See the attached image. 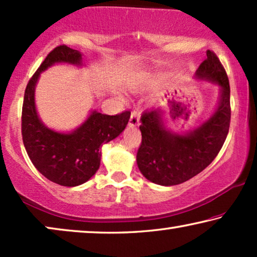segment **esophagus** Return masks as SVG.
Instances as JSON below:
<instances>
[{"label": "esophagus", "instance_id": "1", "mask_svg": "<svg viewBox=\"0 0 257 257\" xmlns=\"http://www.w3.org/2000/svg\"><path fill=\"white\" fill-rule=\"evenodd\" d=\"M139 113L137 111H133L131 113V117H130V121H128V125L130 126H137L139 124Z\"/></svg>", "mask_w": 257, "mask_h": 257}]
</instances>
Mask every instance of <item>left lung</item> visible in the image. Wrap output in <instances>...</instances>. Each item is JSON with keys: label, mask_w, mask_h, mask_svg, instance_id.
<instances>
[{"label": "left lung", "mask_w": 257, "mask_h": 257, "mask_svg": "<svg viewBox=\"0 0 257 257\" xmlns=\"http://www.w3.org/2000/svg\"><path fill=\"white\" fill-rule=\"evenodd\" d=\"M196 70L198 79L220 87L219 104L214 113L192 131L175 133L165 125L164 111L153 107L140 118L142 144L137 164L147 180L161 186H174L202 172L220 152L230 124V87L227 73L213 51Z\"/></svg>", "instance_id": "8db88e82"}]
</instances>
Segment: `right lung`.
<instances>
[{
	"label": "right lung",
	"mask_w": 257,
	"mask_h": 257,
	"mask_svg": "<svg viewBox=\"0 0 257 257\" xmlns=\"http://www.w3.org/2000/svg\"><path fill=\"white\" fill-rule=\"evenodd\" d=\"M56 63L82 66L79 51L59 45L49 54L28 83L22 107V138L31 163L49 180L75 187L94 175L100 165V147L120 135L131 112L115 115L93 110L86 120L71 132H57L45 126L38 117L35 89L41 73Z\"/></svg>",
	"instance_id": "1"
}]
</instances>
